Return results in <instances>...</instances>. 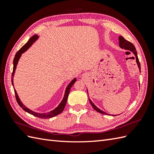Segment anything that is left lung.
<instances>
[{"mask_svg": "<svg viewBox=\"0 0 154 154\" xmlns=\"http://www.w3.org/2000/svg\"><path fill=\"white\" fill-rule=\"evenodd\" d=\"M119 40V45H120V47L121 48H124V50L131 51L132 53L135 55L136 60V63H137V64H138V66L139 67L140 72V61H139L138 57V55H137V51H136V48L134 47V45L131 43V42H128V40H126L125 39H124L122 36V35H120ZM87 92H88V91H87ZM88 95H89V94H88ZM89 102H90V103L91 104V106H92L93 109L95 110L96 111H97L98 112H100V113L103 114H108L105 112H104V111L100 110L99 108H97L95 105H94V104H93V103L89 99Z\"/></svg>", "mask_w": 154, "mask_h": 154, "instance_id": "8db88e82", "label": "left lung"}]
</instances>
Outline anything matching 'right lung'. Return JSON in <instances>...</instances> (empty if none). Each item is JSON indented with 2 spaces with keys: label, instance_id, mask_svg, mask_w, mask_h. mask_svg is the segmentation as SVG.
Wrapping results in <instances>:
<instances>
[{
  "label": "right lung",
  "instance_id": "obj_1",
  "mask_svg": "<svg viewBox=\"0 0 154 154\" xmlns=\"http://www.w3.org/2000/svg\"><path fill=\"white\" fill-rule=\"evenodd\" d=\"M38 38V36L37 35H33V36H32L30 39V40H28L27 43L26 44L24 45H23V46L18 50L17 53L16 54L15 57L14 58V60H13V64H14V66H13V71H12V78H11V81H12V83L13 87H14V83H13V77H14V72H15L16 68V65H17V63H18L20 57L22 53H24V52L26 51L32 45V44H33L34 42L37 40ZM77 81L76 78H75V79L72 80L71 81V83L68 85V86L66 88V90H65L63 99V100H62L61 102L60 103V104H59L58 106L55 108L54 110H51V111H50V112H47V113H38V112H34V111H32L29 109H28L26 106H24V104H22V103L21 102L20 100V99H19V97L18 96V94H17V93H16V90L14 89L16 99V101H17L18 104H19V106H20L23 110H25L26 112H27L30 114H32V115H34V116H36V117L40 118V119H50V118H52V117L58 115V114H60V113L62 112V111L63 110L65 106V104H66V103H67V98H68V96H69V94L71 88L72 86H73V85L75 83V81Z\"/></svg>",
  "mask_w": 154,
  "mask_h": 154
}]
</instances>
